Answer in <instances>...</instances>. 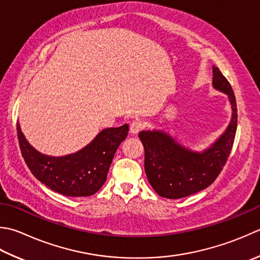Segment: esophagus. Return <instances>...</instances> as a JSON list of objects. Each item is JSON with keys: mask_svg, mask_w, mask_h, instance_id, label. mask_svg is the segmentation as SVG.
I'll use <instances>...</instances> for the list:
<instances>
[{"mask_svg": "<svg viewBox=\"0 0 260 260\" xmlns=\"http://www.w3.org/2000/svg\"><path fill=\"white\" fill-rule=\"evenodd\" d=\"M143 124L141 123V121H133V123L131 124L129 126V133L132 135H137L141 132V129L143 128Z\"/></svg>", "mask_w": 260, "mask_h": 260, "instance_id": "obj_1", "label": "esophagus"}]
</instances>
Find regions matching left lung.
<instances>
[{
  "instance_id": "obj_1",
  "label": "left lung",
  "mask_w": 260,
  "mask_h": 260,
  "mask_svg": "<svg viewBox=\"0 0 260 260\" xmlns=\"http://www.w3.org/2000/svg\"><path fill=\"white\" fill-rule=\"evenodd\" d=\"M213 88L228 95L231 119L225 131L203 151L181 143L166 129L140 132L144 146L145 174L150 185L161 197L178 200L205 189L224 167L237 132V103L230 83L213 66Z\"/></svg>"
}]
</instances>
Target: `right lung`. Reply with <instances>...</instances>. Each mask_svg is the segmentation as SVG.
Here are the masks:
<instances>
[{
	"instance_id": "add662e5",
	"label": "right lung",
	"mask_w": 260,
	"mask_h": 260,
	"mask_svg": "<svg viewBox=\"0 0 260 260\" xmlns=\"http://www.w3.org/2000/svg\"><path fill=\"white\" fill-rule=\"evenodd\" d=\"M17 129L22 156L32 175L49 189L69 197L91 196L103 187L115 152L128 134L127 124L105 128L74 153L52 156L29 143L20 124Z\"/></svg>"
}]
</instances>
